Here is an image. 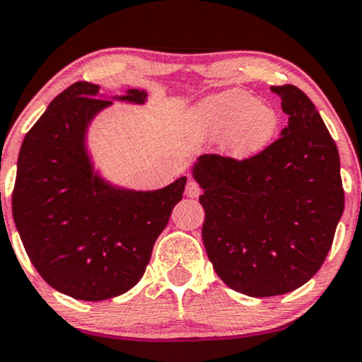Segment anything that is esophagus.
I'll return each mask as SVG.
<instances>
[{"label":"esophagus","mask_w":362,"mask_h":362,"mask_svg":"<svg viewBox=\"0 0 362 362\" xmlns=\"http://www.w3.org/2000/svg\"><path fill=\"white\" fill-rule=\"evenodd\" d=\"M185 195H187V197H190V199H195V197H199V195H200V187H199L197 182L190 180L189 184H187Z\"/></svg>","instance_id":"34e87169"}]
</instances>
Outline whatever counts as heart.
<instances>
[{"mask_svg":"<svg viewBox=\"0 0 362 362\" xmlns=\"http://www.w3.org/2000/svg\"><path fill=\"white\" fill-rule=\"evenodd\" d=\"M192 121L207 136H223L233 155L250 156L264 150L280 128V115L243 89H226L202 99Z\"/></svg>","mask_w":362,"mask_h":362,"instance_id":"1","label":"heart"}]
</instances>
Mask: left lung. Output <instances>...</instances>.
<instances>
[{"mask_svg":"<svg viewBox=\"0 0 362 362\" xmlns=\"http://www.w3.org/2000/svg\"><path fill=\"white\" fill-rule=\"evenodd\" d=\"M288 126L252 158L202 155V241L229 288L275 297L305 285L332 246L344 212L341 160L319 111L298 87L272 86Z\"/></svg>","mask_w":362,"mask_h":362,"instance_id":"left-lung-1","label":"left lung"}]
</instances>
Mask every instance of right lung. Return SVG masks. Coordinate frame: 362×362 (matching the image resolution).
I'll list each match as a JSON object with an SVG mask.
<instances>
[{"label": "right lung", "mask_w": 362, "mask_h": 362, "mask_svg": "<svg viewBox=\"0 0 362 362\" xmlns=\"http://www.w3.org/2000/svg\"><path fill=\"white\" fill-rule=\"evenodd\" d=\"M76 82L49 104L21 143L13 219L33 267L52 288L99 302L132 290L182 200L187 177L156 190L116 185L94 167L89 128L112 101L145 104L146 90L99 94Z\"/></svg>", "instance_id": "1"}]
</instances>
